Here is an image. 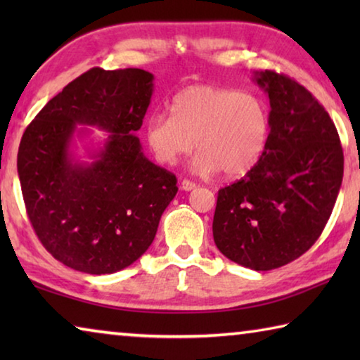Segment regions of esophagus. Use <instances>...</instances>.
I'll use <instances>...</instances> for the list:
<instances>
[{
  "instance_id": "obj_1",
  "label": "esophagus",
  "mask_w": 360,
  "mask_h": 360,
  "mask_svg": "<svg viewBox=\"0 0 360 360\" xmlns=\"http://www.w3.org/2000/svg\"><path fill=\"white\" fill-rule=\"evenodd\" d=\"M197 187V184H195V182H192V181H187V179H184L181 182V188L182 191H193V188Z\"/></svg>"
}]
</instances>
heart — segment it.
I'll return each mask as SVG.
<instances>
[{
  "instance_id": "obj_1",
  "label": "heart",
  "mask_w": 360,
  "mask_h": 360,
  "mask_svg": "<svg viewBox=\"0 0 360 360\" xmlns=\"http://www.w3.org/2000/svg\"><path fill=\"white\" fill-rule=\"evenodd\" d=\"M266 138L264 100L212 85L184 89L174 96L172 115L154 114L146 124V141L158 163L174 165L195 146V172L227 178H241L257 165Z\"/></svg>"
}]
</instances>
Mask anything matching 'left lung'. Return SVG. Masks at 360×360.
Listing matches in <instances>:
<instances>
[{
    "label": "left lung",
    "mask_w": 360,
    "mask_h": 360,
    "mask_svg": "<svg viewBox=\"0 0 360 360\" xmlns=\"http://www.w3.org/2000/svg\"><path fill=\"white\" fill-rule=\"evenodd\" d=\"M255 81L270 98L266 144L245 178L217 193L212 236L219 251L255 271L300 257L324 230L343 181L333 120L303 85L265 70Z\"/></svg>",
    "instance_id": "obj_1"
}]
</instances>
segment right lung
<instances>
[{"instance_id":"obj_1","label":"right lung","mask_w":360,"mask_h":360,"mask_svg":"<svg viewBox=\"0 0 360 360\" xmlns=\"http://www.w3.org/2000/svg\"><path fill=\"white\" fill-rule=\"evenodd\" d=\"M154 76L139 68H92L41 109L17 154L23 202L34 233L63 265L111 275L148 251L174 198L176 176L143 154L136 131ZM77 123L110 131L92 164L69 146Z\"/></svg>"}]
</instances>
